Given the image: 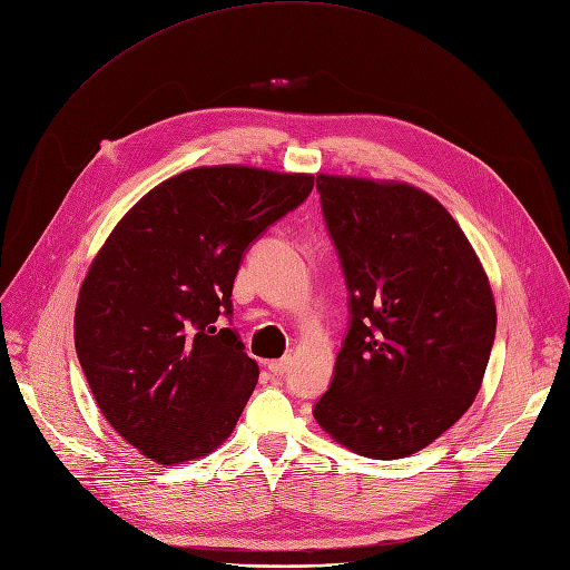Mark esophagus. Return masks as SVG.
Instances as JSON below:
<instances>
[{
    "label": "esophagus",
    "instance_id": "1",
    "mask_svg": "<svg viewBox=\"0 0 570 570\" xmlns=\"http://www.w3.org/2000/svg\"><path fill=\"white\" fill-rule=\"evenodd\" d=\"M289 357H283V360H274V362H268V371L274 373V375H283V373H287L289 371Z\"/></svg>",
    "mask_w": 570,
    "mask_h": 570
}]
</instances>
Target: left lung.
Returning a JSON list of instances; mask_svg holds the SVG:
<instances>
[{"mask_svg":"<svg viewBox=\"0 0 570 570\" xmlns=\"http://www.w3.org/2000/svg\"><path fill=\"white\" fill-rule=\"evenodd\" d=\"M350 289V332L315 420L343 448L401 459L480 392L497 332L490 278L448 208L401 180L317 176Z\"/></svg>","mask_w":570,"mask_h":570,"instance_id":"1","label":"left lung"}]
</instances>
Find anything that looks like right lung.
<instances>
[{"mask_svg":"<svg viewBox=\"0 0 570 570\" xmlns=\"http://www.w3.org/2000/svg\"><path fill=\"white\" fill-rule=\"evenodd\" d=\"M313 183L243 165L187 169L134 204L95 255L76 355L101 415L150 462H193L232 436L259 366L215 320L232 313L243 250Z\"/></svg>","mask_w":570,"mask_h":570,"instance_id":"add662e5","label":"right lung"}]
</instances>
